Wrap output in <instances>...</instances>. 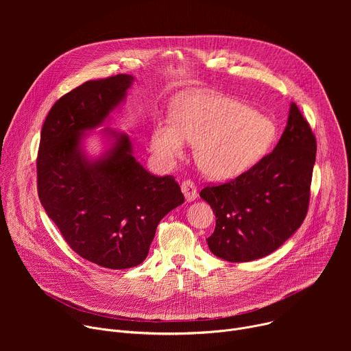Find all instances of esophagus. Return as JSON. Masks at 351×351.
Wrapping results in <instances>:
<instances>
[{"instance_id": "34e87169", "label": "esophagus", "mask_w": 351, "mask_h": 351, "mask_svg": "<svg viewBox=\"0 0 351 351\" xmlns=\"http://www.w3.org/2000/svg\"><path fill=\"white\" fill-rule=\"evenodd\" d=\"M182 193L184 194V198L186 202H194V199L198 197V193H197V187L194 184V182L191 180H184L182 182Z\"/></svg>"}]
</instances>
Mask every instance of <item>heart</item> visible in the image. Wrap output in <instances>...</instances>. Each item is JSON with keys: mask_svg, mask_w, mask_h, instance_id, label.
I'll use <instances>...</instances> for the list:
<instances>
[{"mask_svg": "<svg viewBox=\"0 0 351 351\" xmlns=\"http://www.w3.org/2000/svg\"><path fill=\"white\" fill-rule=\"evenodd\" d=\"M278 136L276 123L233 98L189 91L180 94L173 117H157L152 149L167 164L184 157L187 141L195 144L198 168L211 179L236 178L258 164Z\"/></svg>", "mask_w": 351, "mask_h": 351, "instance_id": "heart-1", "label": "heart"}]
</instances>
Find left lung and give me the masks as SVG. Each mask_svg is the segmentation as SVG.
Here are the masks:
<instances>
[{
    "instance_id": "obj_1",
    "label": "left lung",
    "mask_w": 351,
    "mask_h": 351,
    "mask_svg": "<svg viewBox=\"0 0 351 351\" xmlns=\"http://www.w3.org/2000/svg\"><path fill=\"white\" fill-rule=\"evenodd\" d=\"M315 154V136L291 103L271 154L236 179L199 191L217 218L207 239L211 253L229 263H245L279 248L307 215Z\"/></svg>"
}]
</instances>
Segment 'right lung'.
<instances>
[{"instance_id": "right-lung-1", "label": "right lung", "mask_w": 351, "mask_h": 351, "mask_svg": "<svg viewBox=\"0 0 351 351\" xmlns=\"http://www.w3.org/2000/svg\"><path fill=\"white\" fill-rule=\"evenodd\" d=\"M132 75L88 80L62 95L41 129L37 191L47 215L82 258L110 269L143 263L160 221L183 204L173 176L136 161L129 136L106 129L111 148L88 158L87 130L101 126L126 98Z\"/></svg>"}]
</instances>
